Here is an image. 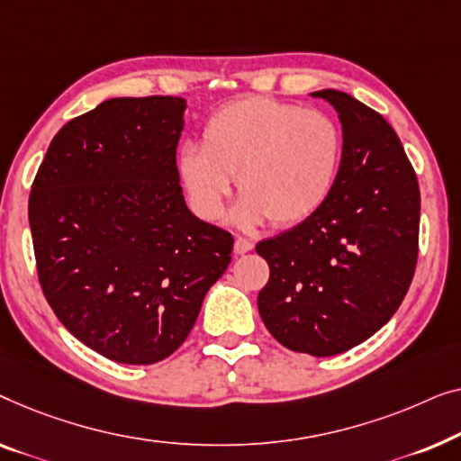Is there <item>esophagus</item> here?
I'll return each instance as SVG.
<instances>
[{
	"mask_svg": "<svg viewBox=\"0 0 461 461\" xmlns=\"http://www.w3.org/2000/svg\"><path fill=\"white\" fill-rule=\"evenodd\" d=\"M252 244L250 240H246V238H236V242H233V250H236V255H246V252H250L252 250Z\"/></svg>",
	"mask_w": 461,
	"mask_h": 461,
	"instance_id": "34e87169",
	"label": "esophagus"
}]
</instances>
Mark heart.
<instances>
[{
    "label": "heart",
    "instance_id": "b5f03b06",
    "mask_svg": "<svg viewBox=\"0 0 461 461\" xmlns=\"http://www.w3.org/2000/svg\"><path fill=\"white\" fill-rule=\"evenodd\" d=\"M342 133L328 114L263 95L219 108L203 129V148L185 144L177 175L194 212L219 221L238 175L236 221L269 219L288 228L326 203L340 171Z\"/></svg>",
    "mask_w": 461,
    "mask_h": 461
}]
</instances>
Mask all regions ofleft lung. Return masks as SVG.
<instances>
[{
  "instance_id": "8db88e82",
  "label": "left lung",
  "mask_w": 461,
  "mask_h": 461,
  "mask_svg": "<svg viewBox=\"0 0 461 461\" xmlns=\"http://www.w3.org/2000/svg\"><path fill=\"white\" fill-rule=\"evenodd\" d=\"M311 95L339 113L340 171L320 211L257 244L269 265L257 303L280 345L330 357L367 340L403 303L418 263L420 187L384 116L336 89Z\"/></svg>"
}]
</instances>
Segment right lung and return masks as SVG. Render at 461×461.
Instances as JSON below:
<instances>
[{"mask_svg":"<svg viewBox=\"0 0 461 461\" xmlns=\"http://www.w3.org/2000/svg\"><path fill=\"white\" fill-rule=\"evenodd\" d=\"M185 100L113 98L68 121L29 198L39 284L58 320L104 357L150 366L177 351L233 238L185 206Z\"/></svg>","mask_w":461,"mask_h":461,"instance_id":"add662e5","label":"right lung"}]
</instances>
